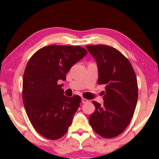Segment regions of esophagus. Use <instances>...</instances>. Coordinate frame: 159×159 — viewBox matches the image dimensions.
<instances>
[{
    "label": "esophagus",
    "mask_w": 159,
    "mask_h": 159,
    "mask_svg": "<svg viewBox=\"0 0 159 159\" xmlns=\"http://www.w3.org/2000/svg\"><path fill=\"white\" fill-rule=\"evenodd\" d=\"M89 101L88 99H85V98H82V103H88Z\"/></svg>",
    "instance_id": "esophagus-1"
}]
</instances>
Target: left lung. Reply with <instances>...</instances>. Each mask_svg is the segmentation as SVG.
Listing matches in <instances>:
<instances>
[{
  "label": "left lung",
  "instance_id": "8db88e82",
  "mask_svg": "<svg viewBox=\"0 0 159 159\" xmlns=\"http://www.w3.org/2000/svg\"><path fill=\"white\" fill-rule=\"evenodd\" d=\"M97 62L98 84H105L103 105L93 101L95 110L89 122L94 131L105 138L125 131L135 110L138 81L129 60L114 48L105 45H87Z\"/></svg>",
  "mask_w": 159,
  "mask_h": 159
}]
</instances>
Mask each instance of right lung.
Instances as JSON below:
<instances>
[{"instance_id":"1","label":"right lung","mask_w":159,"mask_h":159,"mask_svg":"<svg viewBox=\"0 0 159 159\" xmlns=\"http://www.w3.org/2000/svg\"><path fill=\"white\" fill-rule=\"evenodd\" d=\"M88 51L80 46L52 45L35 52L23 76V103L32 125L43 137L57 140L66 133L81 98L67 97L61 88L71 67Z\"/></svg>"}]
</instances>
